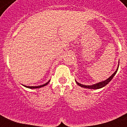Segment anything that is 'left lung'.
<instances>
[{"instance_id": "8db88e82", "label": "left lung", "mask_w": 127, "mask_h": 127, "mask_svg": "<svg viewBox=\"0 0 127 127\" xmlns=\"http://www.w3.org/2000/svg\"><path fill=\"white\" fill-rule=\"evenodd\" d=\"M119 65H118V67H117V70H116L115 72L109 77V78H107V80H103L102 82H98V83H96L95 84H93L92 85H83V84H81L80 83H78V82L75 80V82L76 84H77L79 86L82 87L83 88H85V89H101V88L103 87H105V85H107L108 83L112 80V79L113 78V77L115 75V74L117 73V71H118V69H119Z\"/></svg>"}]
</instances>
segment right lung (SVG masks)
<instances>
[{
    "instance_id": "right-lung-1",
    "label": "right lung",
    "mask_w": 127,
    "mask_h": 127,
    "mask_svg": "<svg viewBox=\"0 0 127 127\" xmlns=\"http://www.w3.org/2000/svg\"><path fill=\"white\" fill-rule=\"evenodd\" d=\"M49 82H50V80H49L47 83H45V84H43V85H39V86H26V85H22L23 86H24L25 87H27V88H29V89H39V88H41V87H43L45 86V85H47L49 83Z\"/></svg>"
}]
</instances>
